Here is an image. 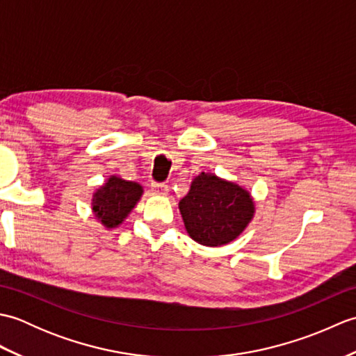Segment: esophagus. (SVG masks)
<instances>
[{
    "label": "esophagus",
    "mask_w": 356,
    "mask_h": 356,
    "mask_svg": "<svg viewBox=\"0 0 356 356\" xmlns=\"http://www.w3.org/2000/svg\"><path fill=\"white\" fill-rule=\"evenodd\" d=\"M151 190H153L156 194H161V195L168 194V186H166L165 184H153V185H151Z\"/></svg>",
    "instance_id": "34e87169"
}]
</instances>
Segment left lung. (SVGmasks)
<instances>
[{
  "label": "left lung",
  "mask_w": 356,
  "mask_h": 356,
  "mask_svg": "<svg viewBox=\"0 0 356 356\" xmlns=\"http://www.w3.org/2000/svg\"><path fill=\"white\" fill-rule=\"evenodd\" d=\"M185 228L205 246H222L237 238L251 222L254 202L243 188L202 172L179 203Z\"/></svg>",
  "instance_id": "obj_1"
}]
</instances>
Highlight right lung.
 I'll use <instances>...</instances> for the list:
<instances>
[{"mask_svg":"<svg viewBox=\"0 0 356 356\" xmlns=\"http://www.w3.org/2000/svg\"><path fill=\"white\" fill-rule=\"evenodd\" d=\"M140 195L142 186L139 184L111 176L107 184L93 194V213L104 226L115 228L131 213Z\"/></svg>","mask_w":356,"mask_h":356,"instance_id":"obj_1","label":"right lung"}]
</instances>
